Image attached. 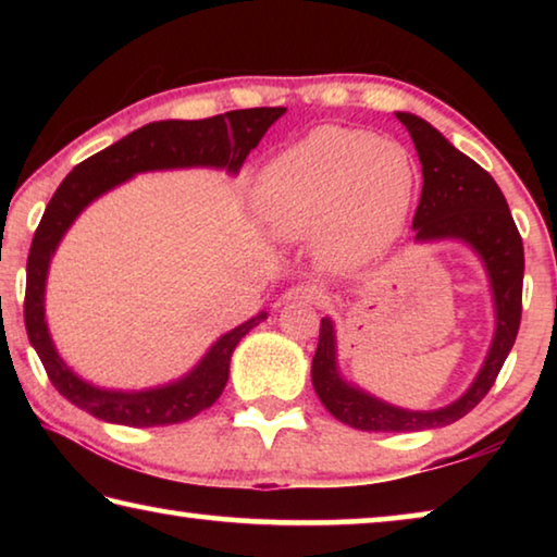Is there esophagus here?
Returning a JSON list of instances; mask_svg holds the SVG:
<instances>
[{
    "instance_id": "esophagus-1",
    "label": "esophagus",
    "mask_w": 557,
    "mask_h": 557,
    "mask_svg": "<svg viewBox=\"0 0 557 557\" xmlns=\"http://www.w3.org/2000/svg\"><path fill=\"white\" fill-rule=\"evenodd\" d=\"M322 297V292H319L314 285H295L285 292V301H299V305H314V301Z\"/></svg>"
}]
</instances>
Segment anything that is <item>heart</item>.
<instances>
[{"mask_svg":"<svg viewBox=\"0 0 557 557\" xmlns=\"http://www.w3.org/2000/svg\"><path fill=\"white\" fill-rule=\"evenodd\" d=\"M412 186V157L398 143L319 127L262 166L252 201L277 238L317 233L326 256L363 258L398 233Z\"/></svg>","mask_w":557,"mask_h":557,"instance_id":"heart-1","label":"heart"}]
</instances>
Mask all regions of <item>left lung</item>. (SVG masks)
Masks as SVG:
<instances>
[{"mask_svg": "<svg viewBox=\"0 0 557 557\" xmlns=\"http://www.w3.org/2000/svg\"><path fill=\"white\" fill-rule=\"evenodd\" d=\"M395 115L410 132L422 164V194L412 219L414 240L455 238L467 243L482 258L492 280L496 332L482 371L459 400L440 410H403L342 379L336 369L334 324L324 317L312 358L314 391L336 420L366 432L435 430L465 418L492 391L521 326L523 240L502 188L496 186L492 174L451 147L430 122L410 112H395Z\"/></svg>", "mask_w": 557, "mask_h": 557, "instance_id": "obj_1", "label": "left lung"}]
</instances>
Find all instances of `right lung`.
<instances>
[{"label":"right lung","mask_w":557,"mask_h":557,"mask_svg":"<svg viewBox=\"0 0 557 557\" xmlns=\"http://www.w3.org/2000/svg\"><path fill=\"white\" fill-rule=\"evenodd\" d=\"M285 115V108L231 110L206 120H162L129 132L120 143L88 157L55 188L34 233L29 260H26L24 324L29 342L39 354L53 388L75 408L92 418L127 428L176 425L211 408L228 383L231 356L240 338L258 326L268 314L262 312L223 334L191 373L174 383L149 391H106L78 379L55 351L46 326L44 292L49 262L65 231L86 209L110 188L127 182L139 172L184 166H213L238 174L245 157L256 149L268 127Z\"/></svg>","instance_id":"obj_1"}]
</instances>
